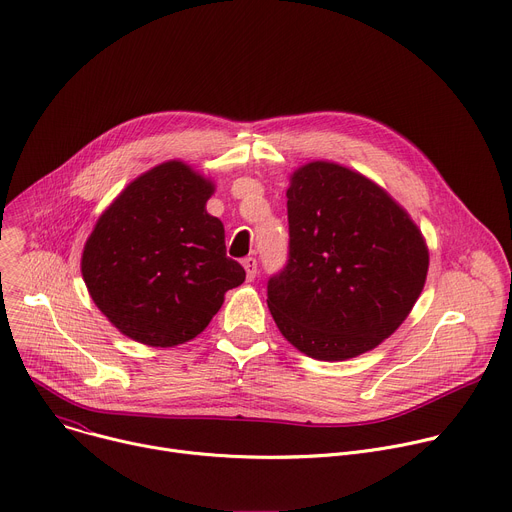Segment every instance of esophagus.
Returning <instances> with one entry per match:
<instances>
[{
	"mask_svg": "<svg viewBox=\"0 0 512 512\" xmlns=\"http://www.w3.org/2000/svg\"><path fill=\"white\" fill-rule=\"evenodd\" d=\"M243 267H245V273H247V281H253L255 275H257V259L255 257L243 259Z\"/></svg>",
	"mask_w": 512,
	"mask_h": 512,
	"instance_id": "1",
	"label": "esophagus"
}]
</instances>
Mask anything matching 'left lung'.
I'll return each mask as SVG.
<instances>
[{
	"mask_svg": "<svg viewBox=\"0 0 512 512\" xmlns=\"http://www.w3.org/2000/svg\"><path fill=\"white\" fill-rule=\"evenodd\" d=\"M285 196L289 261L267 285L279 332L316 360L377 348L423 291L421 229L383 186L328 160L291 172Z\"/></svg>",
	"mask_w": 512,
	"mask_h": 512,
	"instance_id": "left-lung-1",
	"label": "left lung"
}]
</instances>
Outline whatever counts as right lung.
Instances as JSON below:
<instances>
[{
  "mask_svg": "<svg viewBox=\"0 0 512 512\" xmlns=\"http://www.w3.org/2000/svg\"><path fill=\"white\" fill-rule=\"evenodd\" d=\"M216 184L182 160L131 180L101 212L81 273L101 314L127 338L172 348L196 338L245 269L227 257Z\"/></svg>",
  "mask_w": 512,
  "mask_h": 512,
  "instance_id": "1",
  "label": "right lung"
}]
</instances>
